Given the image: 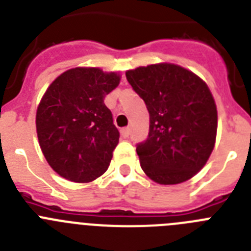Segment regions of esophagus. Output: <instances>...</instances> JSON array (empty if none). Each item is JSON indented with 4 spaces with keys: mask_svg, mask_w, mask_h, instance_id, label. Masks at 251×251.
Returning <instances> with one entry per match:
<instances>
[{
    "mask_svg": "<svg viewBox=\"0 0 251 251\" xmlns=\"http://www.w3.org/2000/svg\"><path fill=\"white\" fill-rule=\"evenodd\" d=\"M121 134L123 138H127V137H129V134H130V129L128 127L123 128V129H121Z\"/></svg>",
    "mask_w": 251,
    "mask_h": 251,
    "instance_id": "esophagus-1",
    "label": "esophagus"
}]
</instances>
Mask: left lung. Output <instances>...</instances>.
Masks as SVG:
<instances>
[{"mask_svg": "<svg viewBox=\"0 0 251 251\" xmlns=\"http://www.w3.org/2000/svg\"><path fill=\"white\" fill-rule=\"evenodd\" d=\"M150 113V132L137 143L145 174L161 185L185 182L205 166L214 150L217 110L205 81L175 64L126 73Z\"/></svg>", "mask_w": 251, "mask_h": 251, "instance_id": "left-lung-1", "label": "left lung"}]
</instances>
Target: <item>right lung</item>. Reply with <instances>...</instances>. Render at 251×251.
Returning <instances> with one entry per match:
<instances>
[{
    "label": "right lung",
    "instance_id": "right-lung-1",
    "mask_svg": "<svg viewBox=\"0 0 251 251\" xmlns=\"http://www.w3.org/2000/svg\"><path fill=\"white\" fill-rule=\"evenodd\" d=\"M121 77L98 68H75L49 86L36 113L44 156L60 176L90 182L109 167L119 132L104 104Z\"/></svg>",
    "mask_w": 251,
    "mask_h": 251
}]
</instances>
